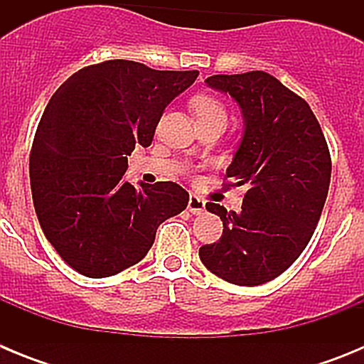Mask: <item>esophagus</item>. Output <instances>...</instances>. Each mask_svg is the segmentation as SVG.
Listing matches in <instances>:
<instances>
[{"label": "esophagus", "instance_id": "esophagus-1", "mask_svg": "<svg viewBox=\"0 0 364 364\" xmlns=\"http://www.w3.org/2000/svg\"><path fill=\"white\" fill-rule=\"evenodd\" d=\"M188 210H189V213H193V215H202L205 211V202L202 200L200 197H197V195H189Z\"/></svg>", "mask_w": 364, "mask_h": 364}]
</instances>
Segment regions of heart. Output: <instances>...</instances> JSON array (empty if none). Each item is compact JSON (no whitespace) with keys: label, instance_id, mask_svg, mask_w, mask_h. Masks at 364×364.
Wrapping results in <instances>:
<instances>
[{"label":"heart","instance_id":"b5f03b06","mask_svg":"<svg viewBox=\"0 0 364 364\" xmlns=\"http://www.w3.org/2000/svg\"><path fill=\"white\" fill-rule=\"evenodd\" d=\"M193 111H195L197 118L211 117V114H226L224 107L210 96H198V98L193 100Z\"/></svg>","mask_w":364,"mask_h":364}]
</instances>
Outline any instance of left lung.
I'll use <instances>...</instances> for the list:
<instances>
[{
  "label": "left lung",
  "mask_w": 364,
  "mask_h": 364,
  "mask_svg": "<svg viewBox=\"0 0 364 364\" xmlns=\"http://www.w3.org/2000/svg\"><path fill=\"white\" fill-rule=\"evenodd\" d=\"M205 83L230 95L242 112V138L226 176L247 191L239 213L205 205L220 217L224 231L198 255L231 284H264L310 242L330 186V151L310 105L272 74H215Z\"/></svg>",
  "instance_id": "1"
}]
</instances>
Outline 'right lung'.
<instances>
[{"instance_id":"1","label":"right lung","mask_w":364,"mask_h":364,"mask_svg":"<svg viewBox=\"0 0 364 364\" xmlns=\"http://www.w3.org/2000/svg\"><path fill=\"white\" fill-rule=\"evenodd\" d=\"M197 76L109 60L74 73L45 107L28 166L34 210L47 240L85 277L140 262L156 228L186 210L184 188H134L125 171L134 146H151L166 107Z\"/></svg>"}]
</instances>
